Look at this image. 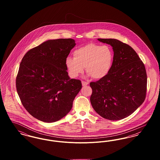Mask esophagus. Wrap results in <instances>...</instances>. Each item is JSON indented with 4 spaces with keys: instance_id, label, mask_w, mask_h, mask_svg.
<instances>
[{
    "instance_id": "obj_1",
    "label": "esophagus",
    "mask_w": 160,
    "mask_h": 160,
    "mask_svg": "<svg viewBox=\"0 0 160 160\" xmlns=\"http://www.w3.org/2000/svg\"><path fill=\"white\" fill-rule=\"evenodd\" d=\"M82 85L84 86H86V85H88V84H89V82H84V81H82Z\"/></svg>"
}]
</instances>
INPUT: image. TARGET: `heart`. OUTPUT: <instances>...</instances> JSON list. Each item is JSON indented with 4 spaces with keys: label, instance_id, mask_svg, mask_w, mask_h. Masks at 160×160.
I'll list each match as a JSON object with an SVG mask.
<instances>
[{
    "label": "heart",
    "instance_id": "1",
    "mask_svg": "<svg viewBox=\"0 0 160 160\" xmlns=\"http://www.w3.org/2000/svg\"><path fill=\"white\" fill-rule=\"evenodd\" d=\"M68 57L65 64L69 76L76 78L83 72L95 79L102 78L108 74L113 60V53L110 47L89 43L79 47Z\"/></svg>",
    "mask_w": 160,
    "mask_h": 160
}]
</instances>
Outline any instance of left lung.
Instances as JSON below:
<instances>
[{
    "instance_id": "8db88e82",
    "label": "left lung",
    "mask_w": 160,
    "mask_h": 160,
    "mask_svg": "<svg viewBox=\"0 0 160 160\" xmlns=\"http://www.w3.org/2000/svg\"><path fill=\"white\" fill-rule=\"evenodd\" d=\"M98 40L112 46L114 55L108 74L90 83L91 102L101 117L110 121L121 120L134 113L145 101L147 91L145 65L127 44L112 38Z\"/></svg>"
}]
</instances>
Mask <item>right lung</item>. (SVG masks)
I'll return each mask as SVG.
<instances>
[{"instance_id": "right-lung-1", "label": "right lung", "mask_w": 160, "mask_h": 160, "mask_svg": "<svg viewBox=\"0 0 160 160\" xmlns=\"http://www.w3.org/2000/svg\"><path fill=\"white\" fill-rule=\"evenodd\" d=\"M75 46L71 38L48 40L23 56L17 91L26 110L39 121L50 123L63 118L82 89L80 80L69 77L65 64Z\"/></svg>"}]
</instances>
